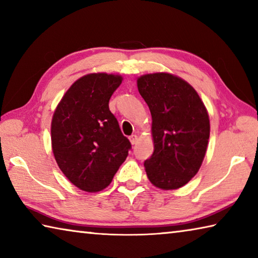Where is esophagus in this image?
Wrapping results in <instances>:
<instances>
[{"label": "esophagus", "mask_w": 258, "mask_h": 258, "mask_svg": "<svg viewBox=\"0 0 258 258\" xmlns=\"http://www.w3.org/2000/svg\"><path fill=\"white\" fill-rule=\"evenodd\" d=\"M138 135H131V137H130V141H131V143H132V145H135V143H137L138 142Z\"/></svg>", "instance_id": "obj_1"}]
</instances>
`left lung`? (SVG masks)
<instances>
[{"label": "left lung", "instance_id": "8db88e82", "mask_svg": "<svg viewBox=\"0 0 258 258\" xmlns=\"http://www.w3.org/2000/svg\"><path fill=\"white\" fill-rule=\"evenodd\" d=\"M138 89L152 117L155 147L145 161L147 176L159 189H178L198 173L206 154V108L194 87L167 73L141 76Z\"/></svg>", "mask_w": 258, "mask_h": 258}]
</instances>
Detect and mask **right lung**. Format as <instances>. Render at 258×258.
I'll return each instance as SVG.
<instances>
[{"instance_id":"obj_1","label":"right lung","mask_w":258,"mask_h":258,"mask_svg":"<svg viewBox=\"0 0 258 258\" xmlns=\"http://www.w3.org/2000/svg\"><path fill=\"white\" fill-rule=\"evenodd\" d=\"M121 80L104 73L81 77L61 99L52 118L56 164L83 191L98 192L110 184L132 148L109 110V100Z\"/></svg>"}]
</instances>
